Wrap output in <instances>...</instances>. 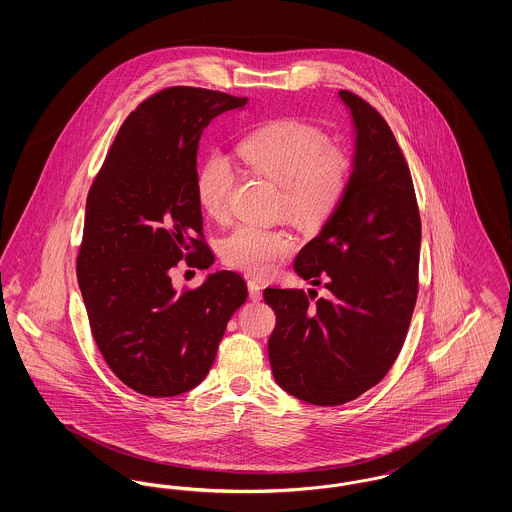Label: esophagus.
I'll use <instances>...</instances> for the list:
<instances>
[{
    "label": "esophagus",
    "instance_id": "34e87169",
    "mask_svg": "<svg viewBox=\"0 0 512 512\" xmlns=\"http://www.w3.org/2000/svg\"><path fill=\"white\" fill-rule=\"evenodd\" d=\"M247 290H249V297H251L253 301H259V299L263 297V288H261V284L255 282V280H249V282H247Z\"/></svg>",
    "mask_w": 512,
    "mask_h": 512
}]
</instances>
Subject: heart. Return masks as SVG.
I'll list each match as a JSON object with an SVG mask.
<instances>
[{"mask_svg":"<svg viewBox=\"0 0 512 512\" xmlns=\"http://www.w3.org/2000/svg\"><path fill=\"white\" fill-rule=\"evenodd\" d=\"M238 157L251 171L280 186V211L297 226L313 230L328 219L347 188L349 165L336 147L326 146L322 132L305 122L274 121L251 132L236 147ZM232 169L211 157L195 178V195L201 209L219 219L228 209ZM295 247L284 228L240 224L220 242L226 265L247 274L263 276L290 255Z\"/></svg>","mask_w":512,"mask_h":512,"instance_id":"heart-1","label":"heart"}]
</instances>
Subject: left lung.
Segmentation results:
<instances>
[{
	"instance_id": "left-lung-1",
	"label": "left lung",
	"mask_w": 512,
	"mask_h": 512,
	"mask_svg": "<svg viewBox=\"0 0 512 512\" xmlns=\"http://www.w3.org/2000/svg\"><path fill=\"white\" fill-rule=\"evenodd\" d=\"M338 99L353 122L351 174L336 211L293 263L330 297L311 305L303 290L263 293L276 311L274 380L322 407L353 401L388 374L413 317L420 259L413 180L388 122L347 90Z\"/></svg>"
}]
</instances>
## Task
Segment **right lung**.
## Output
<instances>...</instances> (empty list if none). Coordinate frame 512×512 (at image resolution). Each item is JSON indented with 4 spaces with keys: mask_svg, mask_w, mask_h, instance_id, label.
<instances>
[{
    "mask_svg": "<svg viewBox=\"0 0 512 512\" xmlns=\"http://www.w3.org/2000/svg\"><path fill=\"white\" fill-rule=\"evenodd\" d=\"M245 103L188 86L146 99L122 122L86 199L76 274L92 336L122 382L149 397L203 382L247 299L232 270L209 272L190 292L171 280L182 257L197 268L215 263L201 240L197 147L213 119Z\"/></svg>",
    "mask_w": 512,
    "mask_h": 512,
    "instance_id": "1",
    "label": "right lung"
}]
</instances>
